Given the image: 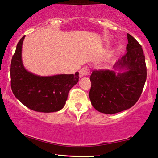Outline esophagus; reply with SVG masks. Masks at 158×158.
I'll return each mask as SVG.
<instances>
[{
	"label": "esophagus",
	"mask_w": 158,
	"mask_h": 158,
	"mask_svg": "<svg viewBox=\"0 0 158 158\" xmlns=\"http://www.w3.org/2000/svg\"><path fill=\"white\" fill-rule=\"evenodd\" d=\"M89 73H90V70H89V67H83L82 69L80 70V76H81V77L89 75Z\"/></svg>",
	"instance_id": "34e87169"
}]
</instances>
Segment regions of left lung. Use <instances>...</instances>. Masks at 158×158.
Wrapping results in <instances>:
<instances>
[{
	"mask_svg": "<svg viewBox=\"0 0 158 158\" xmlns=\"http://www.w3.org/2000/svg\"><path fill=\"white\" fill-rule=\"evenodd\" d=\"M127 53L114 64V70L93 71L89 98L99 112L114 114L129 109L141 96L147 67L141 44L127 34Z\"/></svg>",
	"mask_w": 158,
	"mask_h": 158,
	"instance_id": "left-lung-1",
	"label": "left lung"
}]
</instances>
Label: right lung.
Listing matches in <instances>:
<instances>
[{"label":"right lung","instance_id":"obj_1","mask_svg":"<svg viewBox=\"0 0 158 158\" xmlns=\"http://www.w3.org/2000/svg\"><path fill=\"white\" fill-rule=\"evenodd\" d=\"M25 36L17 43L11 62V87L15 97L27 108L42 113L56 112L65 106L68 93L79 81V73L51 76L35 75L22 60Z\"/></svg>","mask_w":158,"mask_h":158}]
</instances>
